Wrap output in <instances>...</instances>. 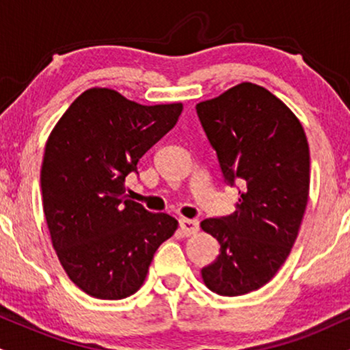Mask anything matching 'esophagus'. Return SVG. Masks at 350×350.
Wrapping results in <instances>:
<instances>
[{"label":"esophagus","mask_w":350,"mask_h":350,"mask_svg":"<svg viewBox=\"0 0 350 350\" xmlns=\"http://www.w3.org/2000/svg\"><path fill=\"white\" fill-rule=\"evenodd\" d=\"M179 228L186 237H192V234H196L199 231V221L191 220V218H180Z\"/></svg>","instance_id":"obj_1"}]
</instances>
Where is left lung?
<instances>
[{"label":"left lung","instance_id":"1","mask_svg":"<svg viewBox=\"0 0 350 350\" xmlns=\"http://www.w3.org/2000/svg\"><path fill=\"white\" fill-rule=\"evenodd\" d=\"M196 109L223 176L241 186L233 215L200 223L220 243L202 280L218 295H244L266 285L295 244L310 193L308 140L295 113L254 83Z\"/></svg>","mask_w":350,"mask_h":350}]
</instances>
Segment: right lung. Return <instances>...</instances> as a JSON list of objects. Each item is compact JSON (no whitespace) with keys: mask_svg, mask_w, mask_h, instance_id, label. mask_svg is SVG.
<instances>
[{"mask_svg":"<svg viewBox=\"0 0 350 350\" xmlns=\"http://www.w3.org/2000/svg\"><path fill=\"white\" fill-rule=\"evenodd\" d=\"M180 112V103L143 106L91 88L50 132L40 170L45 221L66 275L88 295H133L154 252L178 230L176 218L127 199L124 183Z\"/></svg>","mask_w":350,"mask_h":350,"instance_id":"right-lung-1","label":"right lung"}]
</instances>
